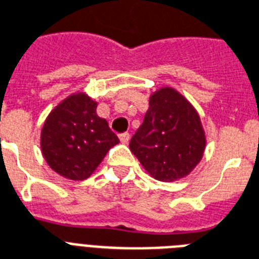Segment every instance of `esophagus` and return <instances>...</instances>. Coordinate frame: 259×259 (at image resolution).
Listing matches in <instances>:
<instances>
[{"mask_svg": "<svg viewBox=\"0 0 259 259\" xmlns=\"http://www.w3.org/2000/svg\"><path fill=\"white\" fill-rule=\"evenodd\" d=\"M118 137H119V141H121L122 144H127V142H129V140H130L129 133H121Z\"/></svg>", "mask_w": 259, "mask_h": 259, "instance_id": "34e87169", "label": "esophagus"}]
</instances>
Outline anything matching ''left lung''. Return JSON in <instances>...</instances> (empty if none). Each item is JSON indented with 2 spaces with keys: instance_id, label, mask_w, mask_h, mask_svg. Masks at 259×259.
Masks as SVG:
<instances>
[{
  "instance_id": "8db88e82",
  "label": "left lung",
  "mask_w": 259,
  "mask_h": 259,
  "mask_svg": "<svg viewBox=\"0 0 259 259\" xmlns=\"http://www.w3.org/2000/svg\"><path fill=\"white\" fill-rule=\"evenodd\" d=\"M205 145L198 113L177 90L162 88L150 97L149 110L129 148L151 177L173 182L198 165Z\"/></svg>"
}]
</instances>
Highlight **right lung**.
Returning a JSON list of instances; mask_svg holds the SVG:
<instances>
[{"label": "right lung", "instance_id": "1", "mask_svg": "<svg viewBox=\"0 0 259 259\" xmlns=\"http://www.w3.org/2000/svg\"><path fill=\"white\" fill-rule=\"evenodd\" d=\"M97 102L83 93L69 96L52 110L41 132V149L54 171L73 181L92 176L109 150L119 142Z\"/></svg>", "mask_w": 259, "mask_h": 259}]
</instances>
